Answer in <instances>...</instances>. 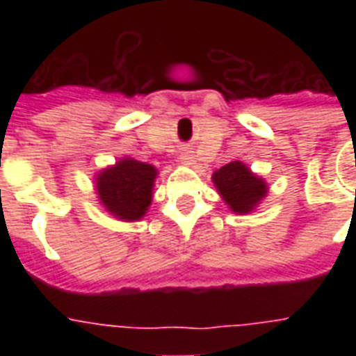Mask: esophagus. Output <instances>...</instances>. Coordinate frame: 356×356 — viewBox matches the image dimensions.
<instances>
[{"label": "esophagus", "instance_id": "34e87169", "mask_svg": "<svg viewBox=\"0 0 356 356\" xmlns=\"http://www.w3.org/2000/svg\"><path fill=\"white\" fill-rule=\"evenodd\" d=\"M181 162H183V164H194V155H192V153H183V155H181Z\"/></svg>", "mask_w": 356, "mask_h": 356}]
</instances>
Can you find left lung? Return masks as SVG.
Returning <instances> with one entry per match:
<instances>
[{
  "mask_svg": "<svg viewBox=\"0 0 356 356\" xmlns=\"http://www.w3.org/2000/svg\"><path fill=\"white\" fill-rule=\"evenodd\" d=\"M212 181L218 192L227 201V205L234 212L245 214L253 211V207L266 195V184L262 179L249 172V168L242 162H229L214 172Z\"/></svg>",
  "mask_w": 356,
  "mask_h": 356,
  "instance_id": "obj_1",
  "label": "left lung"
}]
</instances>
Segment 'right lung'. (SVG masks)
I'll use <instances>...</instances> for the list:
<instances>
[{"instance_id": "add662e5", "label": "right lung", "mask_w": 356, "mask_h": 356, "mask_svg": "<svg viewBox=\"0 0 356 356\" xmlns=\"http://www.w3.org/2000/svg\"><path fill=\"white\" fill-rule=\"evenodd\" d=\"M156 170L134 159L120 161L97 177V194L108 212L125 222L144 216L153 195Z\"/></svg>"}]
</instances>
